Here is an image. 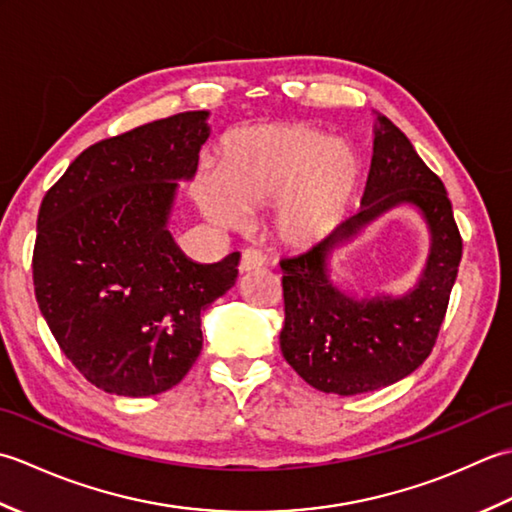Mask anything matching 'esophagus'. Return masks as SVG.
Segmentation results:
<instances>
[{
  "label": "esophagus",
  "instance_id": "esophagus-1",
  "mask_svg": "<svg viewBox=\"0 0 512 512\" xmlns=\"http://www.w3.org/2000/svg\"><path fill=\"white\" fill-rule=\"evenodd\" d=\"M266 264V255L257 248H246L239 259V273H250V270H257Z\"/></svg>",
  "mask_w": 512,
  "mask_h": 512
}]
</instances>
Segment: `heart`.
I'll return each mask as SVG.
<instances>
[{
	"label": "heart",
	"mask_w": 512,
	"mask_h": 512,
	"mask_svg": "<svg viewBox=\"0 0 512 512\" xmlns=\"http://www.w3.org/2000/svg\"><path fill=\"white\" fill-rule=\"evenodd\" d=\"M361 171L356 149L317 127L257 125L226 140L220 173H200L198 202L224 226H239L246 211L277 202V235L303 248L343 220Z\"/></svg>",
	"instance_id": "b5f03b06"
}]
</instances>
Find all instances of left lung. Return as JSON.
Segmentation results:
<instances>
[{
    "label": "left lung",
    "instance_id": "left-lung-1",
    "mask_svg": "<svg viewBox=\"0 0 512 512\" xmlns=\"http://www.w3.org/2000/svg\"><path fill=\"white\" fill-rule=\"evenodd\" d=\"M400 205L416 210L430 231V253L417 284L400 296L341 289L333 281V255ZM460 259L462 237L442 180L424 165L409 138L374 112V156L361 209L306 253L281 259L286 303L281 354L325 394L356 396L398 383L431 354Z\"/></svg>",
    "mask_w": 512,
    "mask_h": 512
}]
</instances>
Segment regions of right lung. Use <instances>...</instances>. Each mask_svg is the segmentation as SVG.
Instances as JSON below:
<instances>
[{
  "label": "right lung",
  "instance_id": "obj_1",
  "mask_svg": "<svg viewBox=\"0 0 512 512\" xmlns=\"http://www.w3.org/2000/svg\"><path fill=\"white\" fill-rule=\"evenodd\" d=\"M211 112H182L101 140L46 193L32 279L70 363L107 394L178 385L202 352V314L235 286L239 253L200 264L169 220L198 171Z\"/></svg>",
  "mask_w": 512,
  "mask_h": 512
}]
</instances>
